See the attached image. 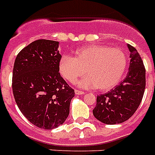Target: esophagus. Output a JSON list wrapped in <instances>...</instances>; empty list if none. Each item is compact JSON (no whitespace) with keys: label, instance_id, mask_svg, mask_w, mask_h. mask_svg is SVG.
Masks as SVG:
<instances>
[{"label":"esophagus","instance_id":"esophagus-1","mask_svg":"<svg viewBox=\"0 0 155 155\" xmlns=\"http://www.w3.org/2000/svg\"><path fill=\"white\" fill-rule=\"evenodd\" d=\"M75 95H84V91H79V90H75Z\"/></svg>","mask_w":155,"mask_h":155}]
</instances>
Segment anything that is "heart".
Here are the masks:
<instances>
[{"label":"heart","instance_id":"obj_1","mask_svg":"<svg viewBox=\"0 0 155 155\" xmlns=\"http://www.w3.org/2000/svg\"><path fill=\"white\" fill-rule=\"evenodd\" d=\"M127 64V56L120 49L104 45H87L77 49L74 58L63 56L59 70L70 83L75 82L86 72L88 75L77 82L78 87L107 91L120 82Z\"/></svg>","mask_w":155,"mask_h":155}]
</instances>
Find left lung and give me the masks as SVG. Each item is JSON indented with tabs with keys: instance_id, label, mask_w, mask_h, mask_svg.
Listing matches in <instances>:
<instances>
[{
	"instance_id": "8db88e82",
	"label": "left lung",
	"mask_w": 155,
	"mask_h": 155,
	"mask_svg": "<svg viewBox=\"0 0 155 155\" xmlns=\"http://www.w3.org/2000/svg\"><path fill=\"white\" fill-rule=\"evenodd\" d=\"M127 75L109 92L98 95L93 109L95 119L105 124H119L134 114L143 97L146 87V70L140 55L131 45Z\"/></svg>"
}]
</instances>
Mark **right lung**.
Returning a JSON list of instances; mask_svg holds the SVG:
<instances>
[{"label": "right lung", "instance_id": "1", "mask_svg": "<svg viewBox=\"0 0 155 155\" xmlns=\"http://www.w3.org/2000/svg\"><path fill=\"white\" fill-rule=\"evenodd\" d=\"M59 42L37 40L15 60L12 91L19 109L37 127L51 130L64 123L74 90L59 73Z\"/></svg>", "mask_w": 155, "mask_h": 155}]
</instances>
